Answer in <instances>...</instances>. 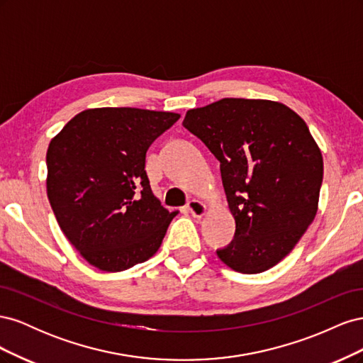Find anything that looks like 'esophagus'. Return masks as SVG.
Instances as JSON below:
<instances>
[{
  "mask_svg": "<svg viewBox=\"0 0 363 363\" xmlns=\"http://www.w3.org/2000/svg\"><path fill=\"white\" fill-rule=\"evenodd\" d=\"M188 211L194 218H201L206 215L207 211V206L199 200H191L188 203Z\"/></svg>",
  "mask_w": 363,
  "mask_h": 363,
  "instance_id": "esophagus-1",
  "label": "esophagus"
}]
</instances>
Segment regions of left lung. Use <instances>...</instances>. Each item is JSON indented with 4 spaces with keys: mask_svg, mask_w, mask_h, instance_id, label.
I'll return each instance as SVG.
<instances>
[{
    "mask_svg": "<svg viewBox=\"0 0 363 363\" xmlns=\"http://www.w3.org/2000/svg\"><path fill=\"white\" fill-rule=\"evenodd\" d=\"M184 128L219 160L236 232L216 255L259 274L286 257L318 212L324 163L301 116L279 101L223 98L191 108Z\"/></svg>",
    "mask_w": 363,
    "mask_h": 363,
    "instance_id": "8db88e82",
    "label": "left lung"
}]
</instances>
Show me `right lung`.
Returning a JSON list of instances; mask_svg holds the SVG:
<instances>
[{
	"instance_id": "1",
	"label": "right lung",
	"mask_w": 363,
	"mask_h": 363,
	"mask_svg": "<svg viewBox=\"0 0 363 363\" xmlns=\"http://www.w3.org/2000/svg\"><path fill=\"white\" fill-rule=\"evenodd\" d=\"M179 113L98 107L75 115L47 151V195L63 235L92 267L118 272L156 255L169 212L145 172L147 150Z\"/></svg>"
}]
</instances>
